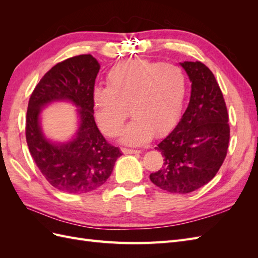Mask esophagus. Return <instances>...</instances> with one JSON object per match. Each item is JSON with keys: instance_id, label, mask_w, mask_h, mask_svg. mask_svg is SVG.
Instances as JSON below:
<instances>
[{"instance_id": "obj_1", "label": "esophagus", "mask_w": 258, "mask_h": 258, "mask_svg": "<svg viewBox=\"0 0 258 258\" xmlns=\"http://www.w3.org/2000/svg\"><path fill=\"white\" fill-rule=\"evenodd\" d=\"M121 151H122V153L123 154H139L140 153V151H138V150H130V148H121Z\"/></svg>"}]
</instances>
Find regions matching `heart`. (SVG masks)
<instances>
[{"label":"heart","instance_id":"obj_1","mask_svg":"<svg viewBox=\"0 0 258 258\" xmlns=\"http://www.w3.org/2000/svg\"><path fill=\"white\" fill-rule=\"evenodd\" d=\"M107 86L92 91L96 118L108 137L118 135L128 117L134 116L121 134V141L139 145L153 136L167 132L182 112L186 95L185 73L176 64L134 59L110 70Z\"/></svg>","mask_w":258,"mask_h":258}]
</instances>
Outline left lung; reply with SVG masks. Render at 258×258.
<instances>
[{"mask_svg":"<svg viewBox=\"0 0 258 258\" xmlns=\"http://www.w3.org/2000/svg\"><path fill=\"white\" fill-rule=\"evenodd\" d=\"M191 82L188 106L172 132L155 147L163 167L151 181L172 194H188L209 183L222 167L230 138L229 117L222 90L211 70L200 61H185Z\"/></svg>","mask_w":258,"mask_h":258,"instance_id":"obj_1","label":"left lung"}]
</instances>
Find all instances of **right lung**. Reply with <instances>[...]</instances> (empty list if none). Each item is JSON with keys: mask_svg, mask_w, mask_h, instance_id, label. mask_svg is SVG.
I'll use <instances>...</instances> for the list:
<instances>
[{"mask_svg": "<svg viewBox=\"0 0 258 258\" xmlns=\"http://www.w3.org/2000/svg\"><path fill=\"white\" fill-rule=\"evenodd\" d=\"M100 64L91 54H80L53 66L30 97L26 139L31 156L44 177L63 192L84 194L102 186L110 177L121 152L108 143L93 117L92 91ZM57 99H69L80 107V128L71 143L57 146L43 136L40 108Z\"/></svg>", "mask_w": 258, "mask_h": 258, "instance_id": "right-lung-1", "label": "right lung"}]
</instances>
